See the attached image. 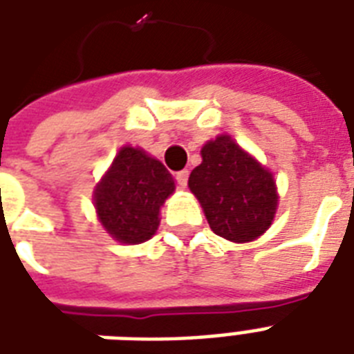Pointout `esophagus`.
Returning a JSON list of instances; mask_svg holds the SVG:
<instances>
[{"label": "esophagus", "mask_w": 354, "mask_h": 354, "mask_svg": "<svg viewBox=\"0 0 354 354\" xmlns=\"http://www.w3.org/2000/svg\"><path fill=\"white\" fill-rule=\"evenodd\" d=\"M187 180H189V171L176 172V182L180 187H185V185H187Z\"/></svg>", "instance_id": "34e87169"}]
</instances>
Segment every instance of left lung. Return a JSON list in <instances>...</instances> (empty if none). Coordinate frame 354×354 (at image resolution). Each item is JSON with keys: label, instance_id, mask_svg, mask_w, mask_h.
Listing matches in <instances>:
<instances>
[{"label": "left lung", "instance_id": "8db88e82", "mask_svg": "<svg viewBox=\"0 0 354 354\" xmlns=\"http://www.w3.org/2000/svg\"><path fill=\"white\" fill-rule=\"evenodd\" d=\"M200 154L202 163L191 172L189 189L209 227L232 242L255 241L272 226L277 211L272 172L226 133L207 141Z\"/></svg>", "mask_w": 354, "mask_h": 354}]
</instances>
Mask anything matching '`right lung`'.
I'll return each instance as SVG.
<instances>
[{
  "instance_id": "right-lung-1",
  "label": "right lung",
  "mask_w": 354,
  "mask_h": 354,
  "mask_svg": "<svg viewBox=\"0 0 354 354\" xmlns=\"http://www.w3.org/2000/svg\"><path fill=\"white\" fill-rule=\"evenodd\" d=\"M174 178L143 149L122 147L93 193L102 227L122 244L149 241L160 226V209L174 193Z\"/></svg>"
}]
</instances>
